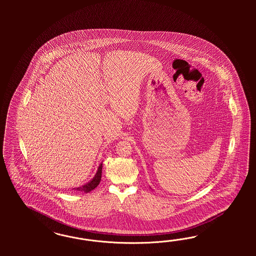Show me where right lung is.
Listing matches in <instances>:
<instances>
[{
	"label": "right lung",
	"instance_id": "right-lung-1",
	"mask_svg": "<svg viewBox=\"0 0 256 256\" xmlns=\"http://www.w3.org/2000/svg\"><path fill=\"white\" fill-rule=\"evenodd\" d=\"M101 174H102V163L100 164L98 170H96V174L91 181H89L88 183H86L82 186L73 188L72 190H75L80 192H86V194L90 192L91 190H93L94 188H96V186H98V184L100 183Z\"/></svg>",
	"mask_w": 256,
	"mask_h": 256
}]
</instances>
